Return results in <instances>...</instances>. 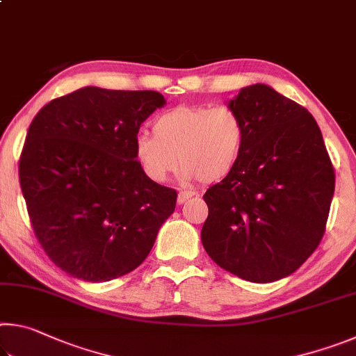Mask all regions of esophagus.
I'll use <instances>...</instances> for the list:
<instances>
[{
	"label": "esophagus",
	"mask_w": 356,
	"mask_h": 356,
	"mask_svg": "<svg viewBox=\"0 0 356 356\" xmlns=\"http://www.w3.org/2000/svg\"><path fill=\"white\" fill-rule=\"evenodd\" d=\"M193 195H195V191H190V190H182V191H179V195H177V202H179V204H184V202L188 201Z\"/></svg>",
	"instance_id": "34e87169"
}]
</instances>
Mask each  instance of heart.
I'll return each mask as SVG.
<instances>
[{
	"mask_svg": "<svg viewBox=\"0 0 356 356\" xmlns=\"http://www.w3.org/2000/svg\"><path fill=\"white\" fill-rule=\"evenodd\" d=\"M152 134H138L135 154L144 174L163 182L182 168L185 180L212 184L229 176L238 165L246 127L231 106H177L154 120Z\"/></svg>",
	"mask_w": 356,
	"mask_h": 356,
	"instance_id": "obj_1",
	"label": "heart"
}]
</instances>
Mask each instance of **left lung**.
I'll use <instances>...</instances> for the list:
<instances>
[{
  "label": "left lung",
  "mask_w": 356,
  "mask_h": 356,
  "mask_svg": "<svg viewBox=\"0 0 356 356\" xmlns=\"http://www.w3.org/2000/svg\"><path fill=\"white\" fill-rule=\"evenodd\" d=\"M246 127L238 165L204 195L201 240L212 261L251 282L293 273L321 243L334 168L312 114L267 84L229 102Z\"/></svg>",
  "instance_id": "obj_1"
}]
</instances>
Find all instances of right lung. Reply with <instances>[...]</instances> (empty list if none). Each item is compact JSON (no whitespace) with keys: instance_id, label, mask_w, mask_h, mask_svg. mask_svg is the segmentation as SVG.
<instances>
[{"instance_id":"right-lung-1","label":"right lung","mask_w":356,"mask_h":356,"mask_svg":"<svg viewBox=\"0 0 356 356\" xmlns=\"http://www.w3.org/2000/svg\"><path fill=\"white\" fill-rule=\"evenodd\" d=\"M165 97L155 91L81 88L35 114L19 176L29 221L47 256L78 280L104 282L141 265L177 193L144 174L141 124Z\"/></svg>"}]
</instances>
